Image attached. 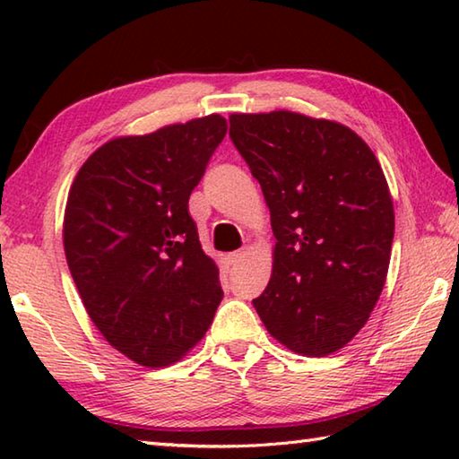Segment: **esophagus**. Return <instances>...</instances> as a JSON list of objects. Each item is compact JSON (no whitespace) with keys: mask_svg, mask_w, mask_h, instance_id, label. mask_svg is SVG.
Here are the masks:
<instances>
[{"mask_svg":"<svg viewBox=\"0 0 459 459\" xmlns=\"http://www.w3.org/2000/svg\"><path fill=\"white\" fill-rule=\"evenodd\" d=\"M247 255H248L247 248H238V251L230 253V263H232V265H240V263L247 259Z\"/></svg>","mask_w":459,"mask_h":459,"instance_id":"obj_1","label":"esophagus"}]
</instances>
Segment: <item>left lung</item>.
Returning a JSON list of instances; mask_svg holds the SVG:
<instances>
[{
    "label": "left lung",
    "instance_id": "left-lung-1",
    "mask_svg": "<svg viewBox=\"0 0 459 459\" xmlns=\"http://www.w3.org/2000/svg\"><path fill=\"white\" fill-rule=\"evenodd\" d=\"M229 121L277 238L271 279L253 306L291 352H338L368 322L386 281L394 208L383 168L338 121L285 108Z\"/></svg>",
    "mask_w": 459,
    "mask_h": 459
}]
</instances>
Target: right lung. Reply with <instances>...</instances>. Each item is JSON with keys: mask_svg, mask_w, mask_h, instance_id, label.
<instances>
[{"mask_svg": "<svg viewBox=\"0 0 459 459\" xmlns=\"http://www.w3.org/2000/svg\"><path fill=\"white\" fill-rule=\"evenodd\" d=\"M219 113L108 139L68 190L62 240L92 324L147 368L182 360L222 299L188 200L227 135Z\"/></svg>", "mask_w": 459, "mask_h": 459, "instance_id": "add662e5", "label": "right lung"}]
</instances>
